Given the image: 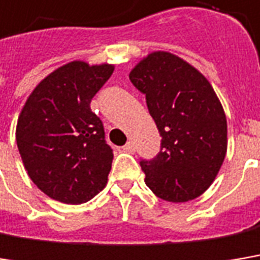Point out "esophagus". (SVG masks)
Instances as JSON below:
<instances>
[{"label":"esophagus","mask_w":260,"mask_h":260,"mask_svg":"<svg viewBox=\"0 0 260 260\" xmlns=\"http://www.w3.org/2000/svg\"><path fill=\"white\" fill-rule=\"evenodd\" d=\"M122 150H123V151H126V153H134V151H135V147H134V143H126V144L123 145V147H122Z\"/></svg>","instance_id":"esophagus-1"}]
</instances>
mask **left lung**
Returning a JSON list of instances; mask_svg holds the SVG:
<instances>
[{
  "mask_svg": "<svg viewBox=\"0 0 260 260\" xmlns=\"http://www.w3.org/2000/svg\"><path fill=\"white\" fill-rule=\"evenodd\" d=\"M145 95L161 137L160 151L140 159L148 188L168 202H188L209 188L226 153V117L206 78L174 54L157 51L129 73Z\"/></svg>",
  "mask_w": 260,
  "mask_h": 260,
  "instance_id": "1",
  "label": "left lung"
}]
</instances>
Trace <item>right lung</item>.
Returning a JSON list of instances; mask_svg holds the SVG:
<instances>
[{
  "label": "right lung",
  "mask_w": 260,
  "mask_h": 260,
  "mask_svg": "<svg viewBox=\"0 0 260 260\" xmlns=\"http://www.w3.org/2000/svg\"><path fill=\"white\" fill-rule=\"evenodd\" d=\"M113 66L72 61L34 89L17 120L16 141L27 175L48 197L81 205L107 184L113 150L91 100Z\"/></svg>",
  "instance_id": "obj_1"
}]
</instances>
